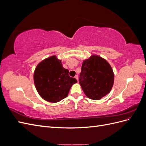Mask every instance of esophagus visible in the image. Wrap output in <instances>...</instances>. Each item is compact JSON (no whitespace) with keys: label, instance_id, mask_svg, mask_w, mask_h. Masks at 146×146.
Segmentation results:
<instances>
[{"label":"esophagus","instance_id":"esophagus-1","mask_svg":"<svg viewBox=\"0 0 146 146\" xmlns=\"http://www.w3.org/2000/svg\"><path fill=\"white\" fill-rule=\"evenodd\" d=\"M75 78H76V79H77V80H78V76H77V75H76V76H75Z\"/></svg>","mask_w":146,"mask_h":146}]
</instances>
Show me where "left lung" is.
<instances>
[{"label": "left lung", "instance_id": "left-lung-1", "mask_svg": "<svg viewBox=\"0 0 146 146\" xmlns=\"http://www.w3.org/2000/svg\"><path fill=\"white\" fill-rule=\"evenodd\" d=\"M81 69L79 83L88 98L100 100L111 90L114 75L107 60L92 55L83 61Z\"/></svg>", "mask_w": 146, "mask_h": 146}]
</instances>
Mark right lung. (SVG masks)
<instances>
[{
	"mask_svg": "<svg viewBox=\"0 0 146 146\" xmlns=\"http://www.w3.org/2000/svg\"><path fill=\"white\" fill-rule=\"evenodd\" d=\"M34 83L41 98L47 102L56 103L68 96L73 84L77 82L69 76L61 61L55 55L51 56L39 63L34 72Z\"/></svg>",
	"mask_w": 146,
	"mask_h": 146,
	"instance_id": "1",
	"label": "right lung"
}]
</instances>
